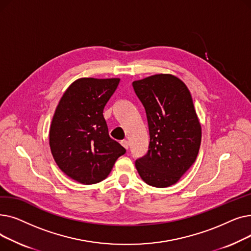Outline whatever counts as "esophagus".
I'll list each match as a JSON object with an SVG mask.
<instances>
[{"label": "esophagus", "mask_w": 251, "mask_h": 251, "mask_svg": "<svg viewBox=\"0 0 251 251\" xmlns=\"http://www.w3.org/2000/svg\"><path fill=\"white\" fill-rule=\"evenodd\" d=\"M121 144H122L124 149L128 150V148H129V141H128V140H122V141H121Z\"/></svg>", "instance_id": "34e87169"}]
</instances>
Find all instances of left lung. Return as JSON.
Segmentation results:
<instances>
[{"label": "left lung", "mask_w": 251, "mask_h": 251, "mask_svg": "<svg viewBox=\"0 0 251 251\" xmlns=\"http://www.w3.org/2000/svg\"><path fill=\"white\" fill-rule=\"evenodd\" d=\"M146 109L149 151L135 162L140 178L153 187L176 184L195 162L201 125L188 87L172 74H154L132 82Z\"/></svg>", "instance_id": "8db88e82"}]
</instances>
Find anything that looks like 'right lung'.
Segmentation results:
<instances>
[{
    "label": "right lung",
    "mask_w": 251,
    "mask_h": 251,
    "mask_svg": "<svg viewBox=\"0 0 251 251\" xmlns=\"http://www.w3.org/2000/svg\"><path fill=\"white\" fill-rule=\"evenodd\" d=\"M120 78H78L62 96L50 127L49 143L58 167L89 185L104 180L126 150L109 136L103 109Z\"/></svg>",
    "instance_id": "obj_1"
}]
</instances>
